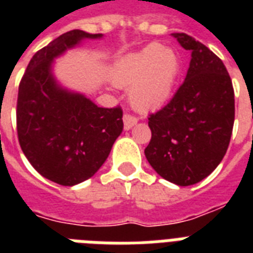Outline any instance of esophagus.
I'll list each match as a JSON object with an SVG mask.
<instances>
[{
    "instance_id": "34e87169",
    "label": "esophagus",
    "mask_w": 253,
    "mask_h": 253,
    "mask_svg": "<svg viewBox=\"0 0 253 253\" xmlns=\"http://www.w3.org/2000/svg\"><path fill=\"white\" fill-rule=\"evenodd\" d=\"M138 123V119L135 118L134 115L125 114L123 115V125H125V130H130Z\"/></svg>"
}]
</instances>
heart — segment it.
<instances>
[{
	"label": "heart",
	"instance_id": "obj_1",
	"mask_svg": "<svg viewBox=\"0 0 253 253\" xmlns=\"http://www.w3.org/2000/svg\"><path fill=\"white\" fill-rule=\"evenodd\" d=\"M180 73V59L172 48L151 43L119 61L113 83L128 88L131 105L142 111L162 107L170 98Z\"/></svg>",
	"mask_w": 253,
	"mask_h": 253
}]
</instances>
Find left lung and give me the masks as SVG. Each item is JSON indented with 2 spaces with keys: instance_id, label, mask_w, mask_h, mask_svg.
<instances>
[{
  "instance_id": "8db88e82",
  "label": "left lung",
  "mask_w": 253,
  "mask_h": 253,
  "mask_svg": "<svg viewBox=\"0 0 253 253\" xmlns=\"http://www.w3.org/2000/svg\"><path fill=\"white\" fill-rule=\"evenodd\" d=\"M192 52L188 73L176 94L148 118L146 158L169 182L189 186L219 166L231 139L235 119L234 87L223 61L184 33L172 34Z\"/></svg>"
}]
</instances>
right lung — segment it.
<instances>
[{
  "label": "right lung",
  "instance_id": "right-lung-1",
  "mask_svg": "<svg viewBox=\"0 0 253 253\" xmlns=\"http://www.w3.org/2000/svg\"><path fill=\"white\" fill-rule=\"evenodd\" d=\"M102 34L72 30L39 49L22 77L17 102L18 140L43 177L73 186L90 178L106 162L123 130L122 109L98 107L79 91L57 83L55 59L85 39Z\"/></svg>",
  "mask_w": 253,
  "mask_h": 253
}]
</instances>
